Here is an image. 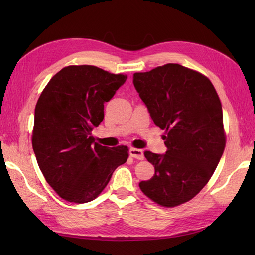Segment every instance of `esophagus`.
<instances>
[{"mask_svg": "<svg viewBox=\"0 0 255 255\" xmlns=\"http://www.w3.org/2000/svg\"><path fill=\"white\" fill-rule=\"evenodd\" d=\"M129 154H130L131 158L138 159V160H143L144 155H143V151L140 149H136V148H131L129 150Z\"/></svg>", "mask_w": 255, "mask_h": 255, "instance_id": "1", "label": "esophagus"}]
</instances>
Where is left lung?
<instances>
[{"instance_id":"left-lung-1","label":"left lung","mask_w":255,"mask_h":255,"mask_svg":"<svg viewBox=\"0 0 255 255\" xmlns=\"http://www.w3.org/2000/svg\"><path fill=\"white\" fill-rule=\"evenodd\" d=\"M133 85L167 148L162 155L144 151L154 174L139 187L155 204L175 207L202 191L224 153L221 102L206 75L177 63L134 73Z\"/></svg>"}]
</instances>
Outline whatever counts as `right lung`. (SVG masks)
Masks as SVG:
<instances>
[{"label": "right lung", "instance_id": "obj_1", "mask_svg": "<svg viewBox=\"0 0 255 255\" xmlns=\"http://www.w3.org/2000/svg\"><path fill=\"white\" fill-rule=\"evenodd\" d=\"M126 79L95 66H68L53 75L38 99L32 149L47 183L67 202L95 199L128 159L127 145L107 148L92 136L104 119V103Z\"/></svg>", "mask_w": 255, "mask_h": 255}]
</instances>
